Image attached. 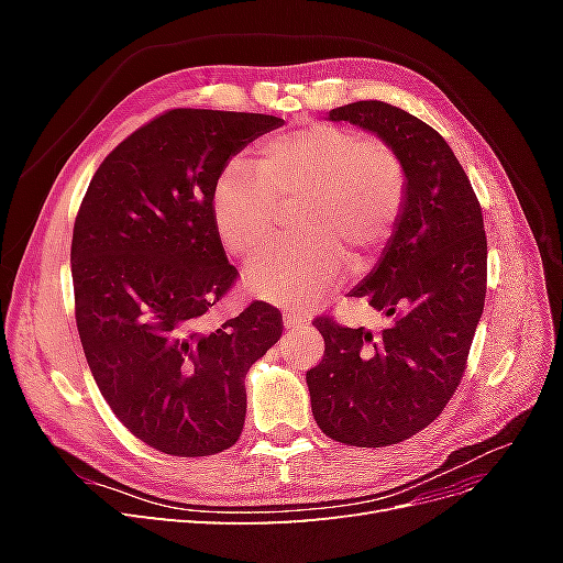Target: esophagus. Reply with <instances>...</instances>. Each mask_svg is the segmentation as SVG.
<instances>
[{"mask_svg": "<svg viewBox=\"0 0 563 563\" xmlns=\"http://www.w3.org/2000/svg\"><path fill=\"white\" fill-rule=\"evenodd\" d=\"M305 323V319H300V317H296V314H284V329L286 331H296V329H300Z\"/></svg>", "mask_w": 563, "mask_h": 563, "instance_id": "esophagus-1", "label": "esophagus"}]
</instances>
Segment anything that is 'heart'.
Here are the masks:
<instances>
[{
	"instance_id": "obj_1",
	"label": "heart",
	"mask_w": 563,
	"mask_h": 563,
	"mask_svg": "<svg viewBox=\"0 0 563 563\" xmlns=\"http://www.w3.org/2000/svg\"><path fill=\"white\" fill-rule=\"evenodd\" d=\"M253 176L232 166L213 190L223 246L251 261L275 244L279 211L298 240L246 269V288L265 302L308 310L350 269L376 265L406 201L397 152L345 126L308 124L265 143Z\"/></svg>"
}]
</instances>
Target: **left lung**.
Segmentation results:
<instances>
[{
  "instance_id": "obj_1",
  "label": "left lung",
  "mask_w": 563,
  "mask_h": 563,
  "mask_svg": "<svg viewBox=\"0 0 563 563\" xmlns=\"http://www.w3.org/2000/svg\"><path fill=\"white\" fill-rule=\"evenodd\" d=\"M397 152L406 201L395 232L352 298L389 317L383 331L317 317L321 362L308 371L312 416L347 446L380 449L444 411L463 378L486 298V232L467 174L441 135L383 100L329 112Z\"/></svg>"
}]
</instances>
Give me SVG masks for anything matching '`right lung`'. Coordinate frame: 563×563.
<instances>
[{"instance_id": "add662e5", "label": "right lung", "mask_w": 563, "mask_h": 563, "mask_svg": "<svg viewBox=\"0 0 563 563\" xmlns=\"http://www.w3.org/2000/svg\"><path fill=\"white\" fill-rule=\"evenodd\" d=\"M282 124L168 110L119 143L84 195L70 251L81 347L112 413L162 453L230 449L246 418V371L282 335V314L261 300L220 327L209 317L236 279L213 223L216 183Z\"/></svg>"}]
</instances>
